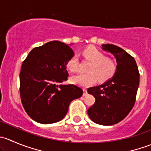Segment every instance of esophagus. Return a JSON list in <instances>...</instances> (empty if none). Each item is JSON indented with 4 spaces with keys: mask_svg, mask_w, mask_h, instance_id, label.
Returning a JSON list of instances; mask_svg holds the SVG:
<instances>
[{
    "mask_svg": "<svg viewBox=\"0 0 151 151\" xmlns=\"http://www.w3.org/2000/svg\"><path fill=\"white\" fill-rule=\"evenodd\" d=\"M87 94H88V92H87V90L84 88L83 89V96H86Z\"/></svg>",
    "mask_w": 151,
    "mask_h": 151,
    "instance_id": "esophagus-1",
    "label": "esophagus"
}]
</instances>
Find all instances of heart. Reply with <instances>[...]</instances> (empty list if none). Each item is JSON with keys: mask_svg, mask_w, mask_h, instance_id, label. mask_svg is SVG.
<instances>
[{"mask_svg": "<svg viewBox=\"0 0 151 151\" xmlns=\"http://www.w3.org/2000/svg\"><path fill=\"white\" fill-rule=\"evenodd\" d=\"M85 60L91 62L85 74H80L71 78V83L82 87H89L96 82L104 83L112 78L117 70V64L113 59L105 57L102 52L93 47H88L82 52ZM67 69L75 73L79 69V60L77 56L73 55L67 60Z\"/></svg>", "mask_w": 151, "mask_h": 151, "instance_id": "heart-1", "label": "heart"}]
</instances>
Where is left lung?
Segmentation results:
<instances>
[{
    "instance_id": "obj_1",
    "label": "left lung",
    "mask_w": 151,
    "mask_h": 151,
    "mask_svg": "<svg viewBox=\"0 0 151 151\" xmlns=\"http://www.w3.org/2000/svg\"><path fill=\"white\" fill-rule=\"evenodd\" d=\"M102 47L115 55L117 71L104 84L88 88V93L93 96L96 101L88 109V114L94 123L111 126L124 119L133 108L139 73L134 58L122 48L109 44Z\"/></svg>"
}]
</instances>
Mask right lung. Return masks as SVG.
<instances>
[{
  "label": "right lung",
  "instance_id": "right-lung-1",
  "mask_svg": "<svg viewBox=\"0 0 151 151\" xmlns=\"http://www.w3.org/2000/svg\"><path fill=\"white\" fill-rule=\"evenodd\" d=\"M74 55L69 46L52 41L33 48L22 62L19 93L27 114L38 123L58 122L68 112L72 100L82 96V88L68 80L67 60Z\"/></svg>",
  "mask_w": 151,
  "mask_h": 151
}]
</instances>
